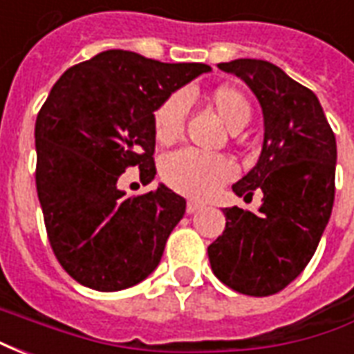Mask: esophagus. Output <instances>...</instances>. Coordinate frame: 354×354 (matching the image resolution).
I'll list each match as a JSON object with an SVG mask.
<instances>
[{
  "label": "esophagus",
  "instance_id": "obj_1",
  "mask_svg": "<svg viewBox=\"0 0 354 354\" xmlns=\"http://www.w3.org/2000/svg\"><path fill=\"white\" fill-rule=\"evenodd\" d=\"M199 208H203V205H201V203H197V201H187V207H185L187 214H195Z\"/></svg>",
  "mask_w": 354,
  "mask_h": 354
}]
</instances>
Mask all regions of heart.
I'll use <instances>...</instances> for the list:
<instances>
[{
	"instance_id": "1",
	"label": "heart",
	"mask_w": 354,
	"mask_h": 354,
	"mask_svg": "<svg viewBox=\"0 0 354 354\" xmlns=\"http://www.w3.org/2000/svg\"><path fill=\"white\" fill-rule=\"evenodd\" d=\"M208 102L222 117L231 132L245 129L252 108L243 91L231 85H222L208 94ZM187 111V98L184 93L170 94L161 102L153 113V131L157 142L165 146L174 144L184 131V119ZM161 176L169 187L192 199L212 197L225 182L235 176V165L223 155H207L182 149L170 153L161 167Z\"/></svg>"
}]
</instances>
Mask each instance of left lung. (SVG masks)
Here are the masks:
<instances>
[{"instance_id": "left-lung-1", "label": "left lung", "mask_w": 354, "mask_h": 354, "mask_svg": "<svg viewBox=\"0 0 354 354\" xmlns=\"http://www.w3.org/2000/svg\"><path fill=\"white\" fill-rule=\"evenodd\" d=\"M258 98L263 144L258 162L233 184L239 197L261 189L258 212L223 210L225 231L208 246L214 274L246 296H271L301 273L332 214L335 136L319 98L279 66L256 58L218 64Z\"/></svg>"}]
</instances>
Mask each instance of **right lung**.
Segmentation results:
<instances>
[{
	"mask_svg": "<svg viewBox=\"0 0 354 354\" xmlns=\"http://www.w3.org/2000/svg\"><path fill=\"white\" fill-rule=\"evenodd\" d=\"M207 72L109 49L50 88L35 119V185L55 256L83 286L131 288L159 266L185 199L162 184L127 197L117 180L129 167L153 180L155 109Z\"/></svg>",
	"mask_w": 354,
	"mask_h": 354,
	"instance_id": "add662e5",
	"label": "right lung"
}]
</instances>
